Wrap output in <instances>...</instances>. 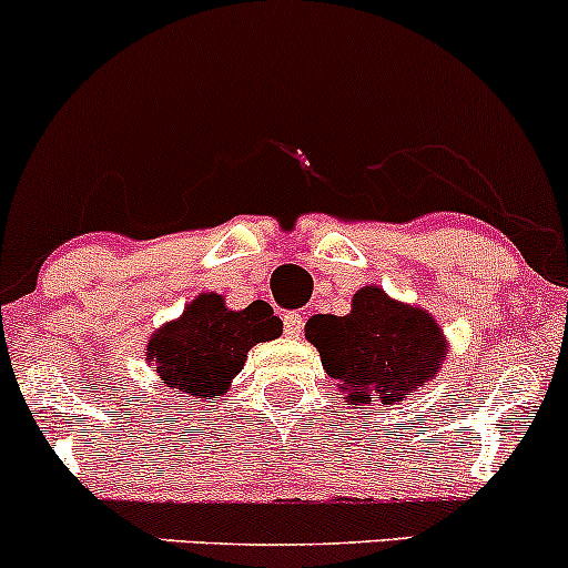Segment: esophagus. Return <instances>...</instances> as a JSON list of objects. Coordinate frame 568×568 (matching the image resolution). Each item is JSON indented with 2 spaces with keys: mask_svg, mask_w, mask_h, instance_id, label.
I'll return each mask as SVG.
<instances>
[{
  "mask_svg": "<svg viewBox=\"0 0 568 568\" xmlns=\"http://www.w3.org/2000/svg\"><path fill=\"white\" fill-rule=\"evenodd\" d=\"M283 328H285V336L298 338L304 331V315H298V312H288V315L283 317Z\"/></svg>",
  "mask_w": 568,
  "mask_h": 568,
  "instance_id": "esophagus-1",
  "label": "esophagus"
}]
</instances>
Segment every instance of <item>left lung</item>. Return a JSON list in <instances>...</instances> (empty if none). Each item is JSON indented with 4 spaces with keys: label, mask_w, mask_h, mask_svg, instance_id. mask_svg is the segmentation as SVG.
Segmentation results:
<instances>
[{
    "label": "left lung",
    "mask_w": 568,
    "mask_h": 568,
    "mask_svg": "<svg viewBox=\"0 0 568 568\" xmlns=\"http://www.w3.org/2000/svg\"><path fill=\"white\" fill-rule=\"evenodd\" d=\"M304 336L321 352L325 374L334 376L352 408L395 406L419 393L452 347L425 306L397 302L379 285H363L347 315L310 317Z\"/></svg>",
    "instance_id": "8db88e82"
}]
</instances>
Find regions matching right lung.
<instances>
[{"label": "right lung", "mask_w": 568, "mask_h": 568, "mask_svg": "<svg viewBox=\"0 0 568 568\" xmlns=\"http://www.w3.org/2000/svg\"><path fill=\"white\" fill-rule=\"evenodd\" d=\"M283 334V323L264 302L230 310L224 296L205 291L179 317L160 325L146 342V363L165 387L213 400L232 387L251 347Z\"/></svg>", "instance_id": "add662e5"}]
</instances>
